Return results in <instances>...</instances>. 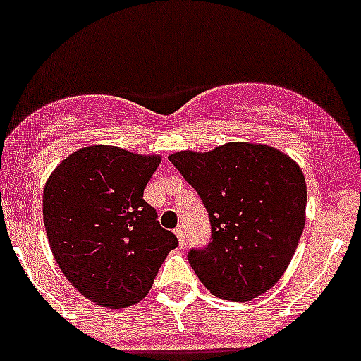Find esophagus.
Instances as JSON below:
<instances>
[{
    "mask_svg": "<svg viewBox=\"0 0 361 361\" xmlns=\"http://www.w3.org/2000/svg\"><path fill=\"white\" fill-rule=\"evenodd\" d=\"M174 235H176V238H178V241H180V247H185V233H183V229L181 228H176L174 229Z\"/></svg>",
    "mask_w": 361,
    "mask_h": 361,
    "instance_id": "1",
    "label": "esophagus"
}]
</instances>
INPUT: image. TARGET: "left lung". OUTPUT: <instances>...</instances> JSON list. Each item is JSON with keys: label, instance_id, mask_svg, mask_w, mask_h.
<instances>
[{"label": "left lung", "instance_id": "left-lung-1", "mask_svg": "<svg viewBox=\"0 0 361 361\" xmlns=\"http://www.w3.org/2000/svg\"><path fill=\"white\" fill-rule=\"evenodd\" d=\"M197 190L211 221V241L188 262L219 298L250 302L290 265L305 228L307 183L300 166L262 144L229 142L209 152L168 157Z\"/></svg>", "mask_w": 361, "mask_h": 361}]
</instances>
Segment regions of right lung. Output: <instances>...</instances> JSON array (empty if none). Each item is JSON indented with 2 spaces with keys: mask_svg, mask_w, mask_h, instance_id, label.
<instances>
[{
  "mask_svg": "<svg viewBox=\"0 0 361 361\" xmlns=\"http://www.w3.org/2000/svg\"><path fill=\"white\" fill-rule=\"evenodd\" d=\"M159 162L161 156L90 145L59 162L46 181L42 216L51 252L71 286L101 307L140 302L178 247L144 200Z\"/></svg>",
  "mask_w": 361,
  "mask_h": 361,
  "instance_id": "obj_1",
  "label": "right lung"
}]
</instances>
